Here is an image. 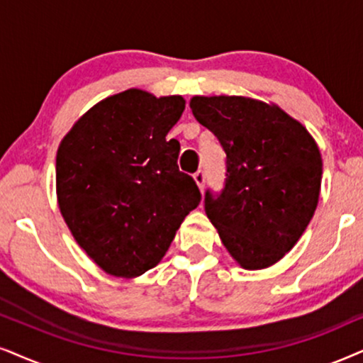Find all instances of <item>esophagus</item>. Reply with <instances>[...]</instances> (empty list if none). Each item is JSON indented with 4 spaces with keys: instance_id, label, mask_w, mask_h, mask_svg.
<instances>
[{
    "instance_id": "esophagus-1",
    "label": "esophagus",
    "mask_w": 363,
    "mask_h": 363,
    "mask_svg": "<svg viewBox=\"0 0 363 363\" xmlns=\"http://www.w3.org/2000/svg\"><path fill=\"white\" fill-rule=\"evenodd\" d=\"M192 177H194V182L197 184V187H199L201 191H204V182H206L204 172L203 171H197Z\"/></svg>"
}]
</instances>
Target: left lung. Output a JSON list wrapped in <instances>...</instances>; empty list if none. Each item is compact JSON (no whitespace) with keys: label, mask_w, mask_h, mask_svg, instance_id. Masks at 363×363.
Returning <instances> with one entry per match:
<instances>
[{"label":"left lung","mask_w":363,"mask_h":363,"mask_svg":"<svg viewBox=\"0 0 363 363\" xmlns=\"http://www.w3.org/2000/svg\"><path fill=\"white\" fill-rule=\"evenodd\" d=\"M189 107L226 152L221 196L204 197L206 214L224 247L245 269L278 263L318 206L323 162L315 139L277 104L196 95Z\"/></svg>","instance_id":"obj_1"}]
</instances>
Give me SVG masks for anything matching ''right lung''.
Returning <instances> with one entry per match:
<instances>
[{
	"instance_id": "obj_1",
	"label": "right lung",
	"mask_w": 363,
	"mask_h": 363,
	"mask_svg": "<svg viewBox=\"0 0 363 363\" xmlns=\"http://www.w3.org/2000/svg\"><path fill=\"white\" fill-rule=\"evenodd\" d=\"M184 108L181 95L128 89L86 110L60 142V213L107 274L154 268L201 203L194 179L177 167L179 142L166 140Z\"/></svg>"
}]
</instances>
